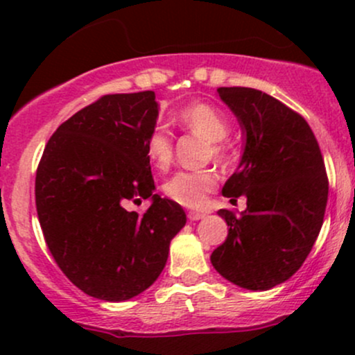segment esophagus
I'll return each mask as SVG.
<instances>
[{
    "label": "esophagus",
    "instance_id": "34e87169",
    "mask_svg": "<svg viewBox=\"0 0 355 355\" xmlns=\"http://www.w3.org/2000/svg\"><path fill=\"white\" fill-rule=\"evenodd\" d=\"M189 218L191 222H197V220L205 218V214L203 211H189Z\"/></svg>",
    "mask_w": 355,
    "mask_h": 355
}]
</instances>
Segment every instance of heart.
Wrapping results in <instances>:
<instances>
[{
    "label": "heart",
    "mask_w": 355,
    "mask_h": 355,
    "mask_svg": "<svg viewBox=\"0 0 355 355\" xmlns=\"http://www.w3.org/2000/svg\"><path fill=\"white\" fill-rule=\"evenodd\" d=\"M178 121L185 128L202 135L211 141V153L215 158H223L225 140L230 132L229 121L218 108L209 103H193L178 113ZM145 153L148 160L158 168H166L172 162L173 148L172 138L164 126H155L145 138ZM215 187L214 173L202 172H178L165 183V193L175 202L185 207H198L205 202L207 193Z\"/></svg>",
    "instance_id": "heart-1"
}]
</instances>
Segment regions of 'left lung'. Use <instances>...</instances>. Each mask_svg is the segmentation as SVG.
<instances>
[{
	"instance_id": "1",
	"label": "left lung",
	"mask_w": 355,
	"mask_h": 355,
	"mask_svg": "<svg viewBox=\"0 0 355 355\" xmlns=\"http://www.w3.org/2000/svg\"><path fill=\"white\" fill-rule=\"evenodd\" d=\"M243 135L240 164L223 185L225 197H245L235 217L217 214L229 235L210 262L229 282L268 291L299 270L311 254L327 205L329 182L311 126L294 110L254 88H218Z\"/></svg>"
}]
</instances>
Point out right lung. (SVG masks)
<instances>
[{
    "label": "right lung",
    "mask_w": 355,
    "mask_h": 355,
    "mask_svg": "<svg viewBox=\"0 0 355 355\" xmlns=\"http://www.w3.org/2000/svg\"><path fill=\"white\" fill-rule=\"evenodd\" d=\"M155 92L107 95L80 110L48 140L35 182L44 240L80 291L123 302L164 270L187 223L177 202L155 193L145 138L157 126ZM153 202L144 216L130 201Z\"/></svg>",
    "instance_id": "obj_1"
}]
</instances>
